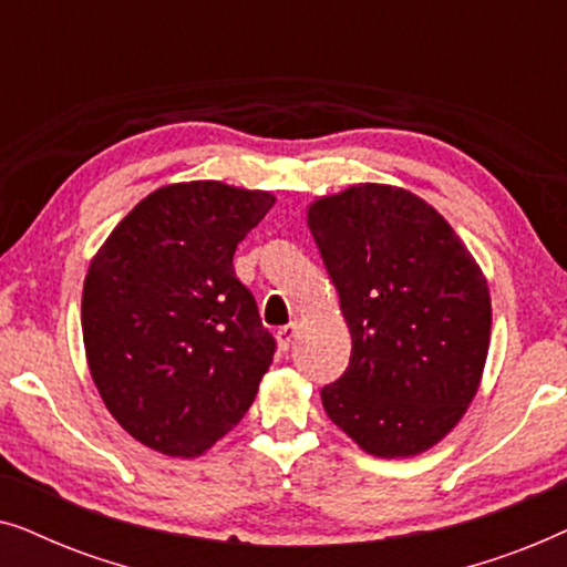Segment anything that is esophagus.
Instances as JSON below:
<instances>
[{
	"instance_id": "esophagus-1",
	"label": "esophagus",
	"mask_w": 567,
	"mask_h": 567,
	"mask_svg": "<svg viewBox=\"0 0 567 567\" xmlns=\"http://www.w3.org/2000/svg\"><path fill=\"white\" fill-rule=\"evenodd\" d=\"M297 332H299L297 322H289V324H284V328H278V332H276L278 348H281V351H289L291 343H293V338H297Z\"/></svg>"
}]
</instances>
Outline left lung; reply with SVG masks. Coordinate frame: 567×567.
<instances>
[{"label": "left lung", "instance_id": "1", "mask_svg": "<svg viewBox=\"0 0 567 567\" xmlns=\"http://www.w3.org/2000/svg\"><path fill=\"white\" fill-rule=\"evenodd\" d=\"M307 224L351 330V361L324 413L367 454L439 444L477 394L491 346L483 270L436 208L359 183L317 198Z\"/></svg>", "mask_w": 567, "mask_h": 567}]
</instances>
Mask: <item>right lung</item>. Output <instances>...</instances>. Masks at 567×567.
Here are the masks:
<instances>
[{"label": "right lung", "instance_id": "1", "mask_svg": "<svg viewBox=\"0 0 567 567\" xmlns=\"http://www.w3.org/2000/svg\"><path fill=\"white\" fill-rule=\"evenodd\" d=\"M276 204L219 181L165 185L131 208L82 291L90 374L144 446L198 456L243 421L274 361L237 245Z\"/></svg>", "mask_w": 567, "mask_h": 567}]
</instances>
